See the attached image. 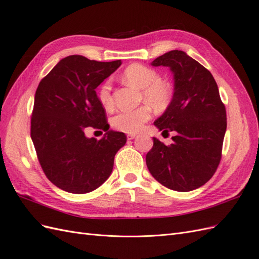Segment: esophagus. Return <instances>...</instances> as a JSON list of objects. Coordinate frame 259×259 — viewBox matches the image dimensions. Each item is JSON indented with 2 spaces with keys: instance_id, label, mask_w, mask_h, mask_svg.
<instances>
[{
  "instance_id": "34e87169",
  "label": "esophagus",
  "mask_w": 259,
  "mask_h": 259,
  "mask_svg": "<svg viewBox=\"0 0 259 259\" xmlns=\"http://www.w3.org/2000/svg\"><path fill=\"white\" fill-rule=\"evenodd\" d=\"M136 136H137L136 134H128V135H127V139H128V140H132V139L136 138Z\"/></svg>"
}]
</instances>
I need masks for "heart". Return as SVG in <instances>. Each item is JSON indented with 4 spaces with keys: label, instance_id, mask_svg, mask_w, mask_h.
<instances>
[{
    "label": "heart",
    "instance_id": "obj_1",
    "mask_svg": "<svg viewBox=\"0 0 259 259\" xmlns=\"http://www.w3.org/2000/svg\"><path fill=\"white\" fill-rule=\"evenodd\" d=\"M123 79L128 84L143 91V98L156 108L166 107L171 98V88L168 83L161 81L160 74L154 69L134 64L124 70ZM98 98L101 105L110 109L113 107L111 84L105 82L99 88ZM151 119V108L149 106L139 107L134 110H123L115 114L112 126L124 133H137L144 124Z\"/></svg>",
    "mask_w": 259,
    "mask_h": 259
}]
</instances>
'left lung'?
I'll return each instance as SVG.
<instances>
[{"mask_svg":"<svg viewBox=\"0 0 259 259\" xmlns=\"http://www.w3.org/2000/svg\"><path fill=\"white\" fill-rule=\"evenodd\" d=\"M151 65L168 67L173 72V98L154 125L163 133L174 132L175 136L168 146L152 138L147 166L168 189L191 191L206 184L221 162L226 108L213 75L185 52L170 51Z\"/></svg>","mask_w":259,"mask_h":259,"instance_id":"1","label":"left lung"}]
</instances>
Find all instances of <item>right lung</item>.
Returning a JSON list of instances; mask_svg holds the SVG:
<instances>
[{
    "label": "right lung",
    "instance_id": "right-lung-1",
    "mask_svg": "<svg viewBox=\"0 0 259 259\" xmlns=\"http://www.w3.org/2000/svg\"><path fill=\"white\" fill-rule=\"evenodd\" d=\"M80 55L61 59L38 84L31 117L38 162L51 182L70 193L97 189L110 176L115 153L126 143L124 133L108 131L97 86L121 66ZM88 127L107 130L100 141L88 139Z\"/></svg>",
    "mask_w": 259,
    "mask_h": 259
}]
</instances>
